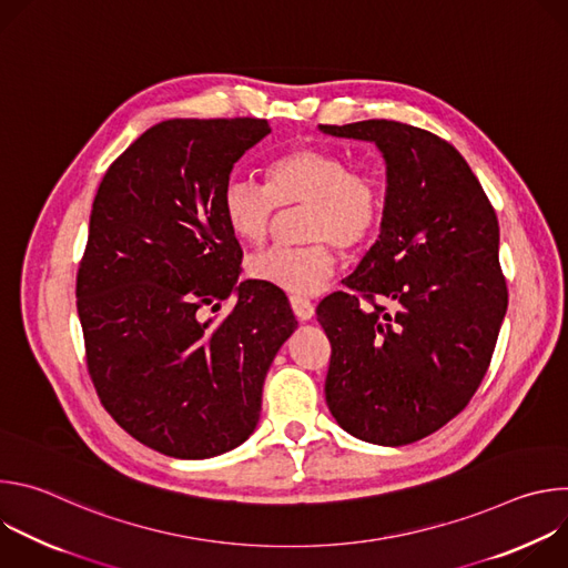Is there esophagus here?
I'll return each instance as SVG.
<instances>
[{
  "label": "esophagus",
  "mask_w": 568,
  "mask_h": 568,
  "mask_svg": "<svg viewBox=\"0 0 568 568\" xmlns=\"http://www.w3.org/2000/svg\"><path fill=\"white\" fill-rule=\"evenodd\" d=\"M290 305L298 321H310L314 316V303L303 296H290Z\"/></svg>",
  "instance_id": "1"
}]
</instances>
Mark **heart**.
<instances>
[{
	"label": "heart",
	"mask_w": 568,
	"mask_h": 568,
	"mask_svg": "<svg viewBox=\"0 0 568 568\" xmlns=\"http://www.w3.org/2000/svg\"><path fill=\"white\" fill-rule=\"evenodd\" d=\"M222 215L231 233L261 245L270 235L276 209L303 206L298 247H272L250 258L254 281L294 296L321 292L337 267L335 247L357 250L375 235L384 213V184L366 166L333 148L301 145L272 159L265 184L231 175L220 191Z\"/></svg>",
	"instance_id": "b5f03b06"
}]
</instances>
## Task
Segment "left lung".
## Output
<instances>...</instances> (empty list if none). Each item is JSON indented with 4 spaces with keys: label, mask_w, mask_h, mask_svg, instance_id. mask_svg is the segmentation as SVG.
Instances as JSON below:
<instances>
[{
    "label": "left lung",
    "mask_w": 568,
    "mask_h": 568,
    "mask_svg": "<svg viewBox=\"0 0 568 568\" xmlns=\"http://www.w3.org/2000/svg\"><path fill=\"white\" fill-rule=\"evenodd\" d=\"M318 128L373 141L386 161L379 240L348 292L316 307L333 346L328 409L359 440L409 445L456 418L488 373L508 307L497 213L460 152L427 130Z\"/></svg>",
    "instance_id": "8db88e82"
}]
</instances>
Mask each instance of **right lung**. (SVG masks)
<instances>
[{
	"label": "right lung",
	"instance_id": "add662e5",
	"mask_svg": "<svg viewBox=\"0 0 568 568\" xmlns=\"http://www.w3.org/2000/svg\"><path fill=\"white\" fill-rule=\"evenodd\" d=\"M265 119H171L108 169L75 276L88 371L105 412L139 443L211 458L245 443L265 375L298 326L281 292L237 285L242 250L220 191ZM231 291L239 303L217 324Z\"/></svg>",
	"mask_w": 568,
	"mask_h": 568
}]
</instances>
